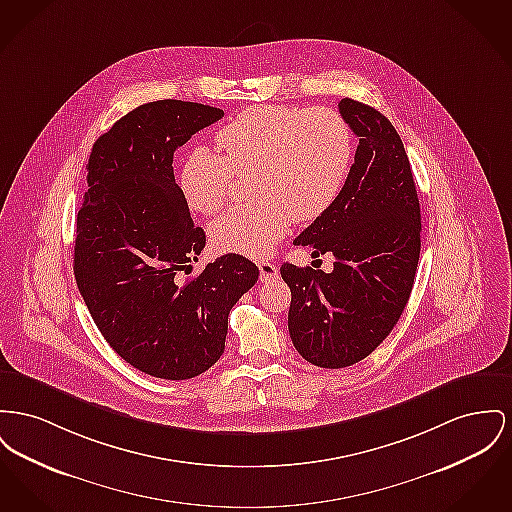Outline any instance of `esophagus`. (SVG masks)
<instances>
[{
    "label": "esophagus",
    "mask_w": 512,
    "mask_h": 512,
    "mask_svg": "<svg viewBox=\"0 0 512 512\" xmlns=\"http://www.w3.org/2000/svg\"><path fill=\"white\" fill-rule=\"evenodd\" d=\"M259 272H261V282H271L274 278H278V267L271 261L259 263Z\"/></svg>",
    "instance_id": "esophagus-1"
}]
</instances>
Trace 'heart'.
<instances>
[{
	"label": "heart",
	"mask_w": 512,
	"mask_h": 512,
	"mask_svg": "<svg viewBox=\"0 0 512 512\" xmlns=\"http://www.w3.org/2000/svg\"><path fill=\"white\" fill-rule=\"evenodd\" d=\"M218 152L197 147L181 162L178 191L193 212L212 214L230 197L236 176L253 174L255 203L218 216L209 226L220 253L265 257L286 236L294 218L327 211L348 180L354 135L332 108L259 104L216 133Z\"/></svg>",
	"instance_id": "b5f03b06"
}]
</instances>
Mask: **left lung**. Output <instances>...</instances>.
<instances>
[{"label": "left lung", "instance_id": "1", "mask_svg": "<svg viewBox=\"0 0 512 512\" xmlns=\"http://www.w3.org/2000/svg\"><path fill=\"white\" fill-rule=\"evenodd\" d=\"M338 110L360 137L340 195L296 245L332 253V272L284 263L290 338L303 360L340 369L367 358L398 323L420 261L418 191L402 139L381 112L352 98Z\"/></svg>", "mask_w": 512, "mask_h": 512}]
</instances>
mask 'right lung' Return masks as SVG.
<instances>
[{"label": "right lung", "mask_w": 512, "mask_h": 512, "mask_svg": "<svg viewBox=\"0 0 512 512\" xmlns=\"http://www.w3.org/2000/svg\"><path fill=\"white\" fill-rule=\"evenodd\" d=\"M222 116L207 104L156 100L92 145L89 189L77 212L75 280L114 352L158 379H191L220 360L230 309L259 278L236 253L180 278L207 238L181 199L174 152Z\"/></svg>", "instance_id": "1"}]
</instances>
